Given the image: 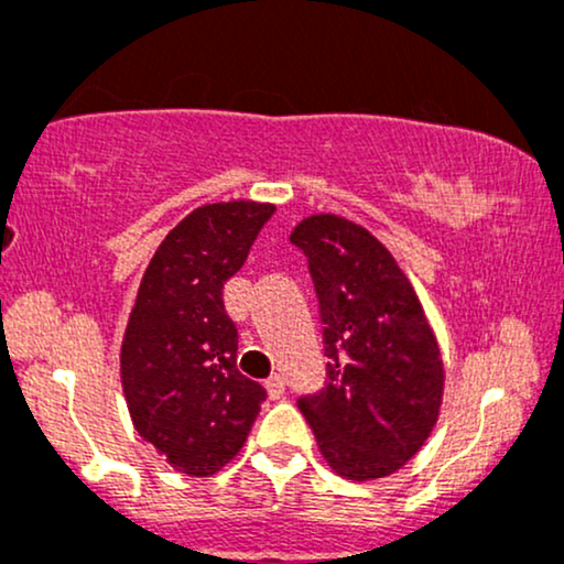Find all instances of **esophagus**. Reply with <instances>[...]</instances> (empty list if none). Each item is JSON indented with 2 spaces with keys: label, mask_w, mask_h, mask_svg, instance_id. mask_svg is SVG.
I'll list each match as a JSON object with an SVG mask.
<instances>
[{
  "label": "esophagus",
  "mask_w": 564,
  "mask_h": 564,
  "mask_svg": "<svg viewBox=\"0 0 564 564\" xmlns=\"http://www.w3.org/2000/svg\"><path fill=\"white\" fill-rule=\"evenodd\" d=\"M267 390H269V395L271 399H282V393H284V377L280 375V372H274L267 380Z\"/></svg>",
  "instance_id": "1"
}]
</instances>
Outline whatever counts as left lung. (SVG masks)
Instances as JSON below:
<instances>
[{
	"label": "left lung",
	"mask_w": 564,
	"mask_h": 564,
	"mask_svg": "<svg viewBox=\"0 0 564 564\" xmlns=\"http://www.w3.org/2000/svg\"><path fill=\"white\" fill-rule=\"evenodd\" d=\"M319 301L327 380L297 409L319 452L348 480L386 478L427 441L443 399V361L420 297L377 237L348 218L297 224Z\"/></svg>",
	"instance_id": "obj_1"
}]
</instances>
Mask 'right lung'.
<instances>
[{
	"label": "right lung",
	"mask_w": 564,
	"mask_h": 564,
	"mask_svg": "<svg viewBox=\"0 0 564 564\" xmlns=\"http://www.w3.org/2000/svg\"><path fill=\"white\" fill-rule=\"evenodd\" d=\"M267 203L195 208L152 256L121 346V382L137 433L171 467L208 478L248 441L267 390L237 369L224 282L242 269Z\"/></svg>",
	"instance_id": "obj_1"
}]
</instances>
